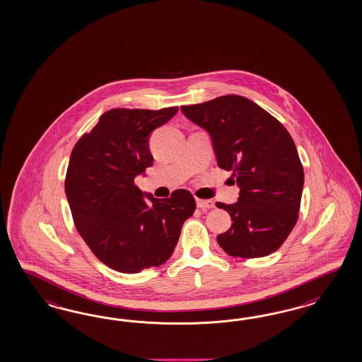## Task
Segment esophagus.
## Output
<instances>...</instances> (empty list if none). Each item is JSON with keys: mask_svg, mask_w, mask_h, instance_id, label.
<instances>
[{"mask_svg": "<svg viewBox=\"0 0 362 362\" xmlns=\"http://www.w3.org/2000/svg\"><path fill=\"white\" fill-rule=\"evenodd\" d=\"M197 206L199 209H211L215 207V203H214L212 200H202V199H197Z\"/></svg>", "mask_w": 362, "mask_h": 362, "instance_id": "esophagus-1", "label": "esophagus"}]
</instances>
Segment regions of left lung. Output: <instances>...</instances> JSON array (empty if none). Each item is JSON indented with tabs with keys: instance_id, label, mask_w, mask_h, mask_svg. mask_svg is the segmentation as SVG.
Returning <instances> with one entry per match:
<instances>
[{
	"instance_id": "left-lung-1",
	"label": "left lung",
	"mask_w": 362,
	"mask_h": 362,
	"mask_svg": "<svg viewBox=\"0 0 362 362\" xmlns=\"http://www.w3.org/2000/svg\"><path fill=\"white\" fill-rule=\"evenodd\" d=\"M189 121L211 135L218 165L240 188L230 230L218 236L224 252L255 259L277 251L296 226L304 170L284 126L251 99L223 95L182 106Z\"/></svg>"
}]
</instances>
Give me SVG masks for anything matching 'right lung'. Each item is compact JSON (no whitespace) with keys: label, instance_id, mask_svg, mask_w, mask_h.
Returning a JSON list of instances; mask_svg holds the SVG:
<instances>
[{"label":"right lung","instance_id":"1","mask_svg":"<svg viewBox=\"0 0 362 362\" xmlns=\"http://www.w3.org/2000/svg\"><path fill=\"white\" fill-rule=\"evenodd\" d=\"M177 109L109 110L70 155L65 192L74 226L99 262L114 271L138 274L165 264L197 209L187 189L167 199L148 195L147 202L134 182L153 165L150 132Z\"/></svg>","mask_w":362,"mask_h":362}]
</instances>
